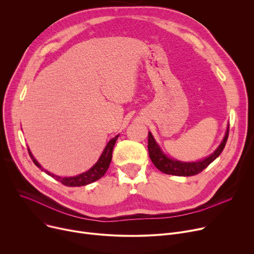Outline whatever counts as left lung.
<instances>
[{"label":"left lung","mask_w":254,"mask_h":254,"mask_svg":"<svg viewBox=\"0 0 254 254\" xmlns=\"http://www.w3.org/2000/svg\"><path fill=\"white\" fill-rule=\"evenodd\" d=\"M228 136H229V127L227 128L223 142L217 147V149L211 155L204 158L203 160H199L196 162H183L177 159L175 160L167 157L160 149L159 145L154 140L152 133L149 131L148 133L149 156L152 162H153V164L158 168V170L166 175H173V176H179V177L195 176L203 171L204 168H206L214 159H216L219 156V154L222 153L226 146Z\"/></svg>","instance_id":"left-lung-1"}]
</instances>
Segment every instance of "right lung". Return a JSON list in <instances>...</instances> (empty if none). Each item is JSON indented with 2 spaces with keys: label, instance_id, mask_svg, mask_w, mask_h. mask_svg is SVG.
<instances>
[{
  "label": "right lung",
  "instance_id": "1",
  "mask_svg": "<svg viewBox=\"0 0 254 254\" xmlns=\"http://www.w3.org/2000/svg\"><path fill=\"white\" fill-rule=\"evenodd\" d=\"M118 137H120V136L114 137L113 139H111L108 142V144L106 145L105 149L102 152V154H101L99 160L94 164V166H92L88 172L82 173V174H80L78 176H75V177L62 178V177H58V176L51 174L48 171H45L44 168L42 167V165L35 159V157H33V155L31 154L29 148H28V153H29V156H30L31 160L33 161V163H35L39 168H41L42 171L46 172L47 175H49L52 178H54L55 180L59 181L64 186H67V187H80V186H86V185H89L93 182H96L105 175V173L107 172L108 167H109V164L111 162L113 147H114L115 142H116Z\"/></svg>",
  "mask_w": 254,
  "mask_h": 254
}]
</instances>
